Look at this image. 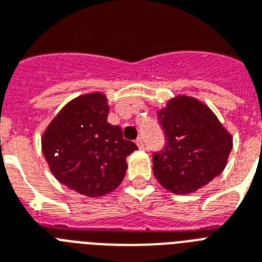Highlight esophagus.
I'll return each mask as SVG.
<instances>
[{"mask_svg":"<svg viewBox=\"0 0 262 262\" xmlns=\"http://www.w3.org/2000/svg\"><path fill=\"white\" fill-rule=\"evenodd\" d=\"M137 144H138V147L141 148V150H143V148H144V143H143V141H142V138H138V139H137Z\"/></svg>","mask_w":262,"mask_h":262,"instance_id":"1","label":"esophagus"}]
</instances>
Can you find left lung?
I'll list each match as a JSON object with an SVG mask.
<instances>
[{
	"label": "left lung",
	"instance_id": "1",
	"mask_svg": "<svg viewBox=\"0 0 262 262\" xmlns=\"http://www.w3.org/2000/svg\"><path fill=\"white\" fill-rule=\"evenodd\" d=\"M165 146L152 154L158 183L173 193H192L225 169L233 142L210 108L180 96L158 111Z\"/></svg>",
	"mask_w": 262,
	"mask_h": 262
}]
</instances>
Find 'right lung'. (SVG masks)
Listing matches in <instances>:
<instances>
[{
  "label": "right lung",
  "instance_id": "add662e5",
  "mask_svg": "<svg viewBox=\"0 0 262 262\" xmlns=\"http://www.w3.org/2000/svg\"><path fill=\"white\" fill-rule=\"evenodd\" d=\"M105 96L92 93L69 102L46 129L41 147L56 180L85 196L112 192L125 176V158L138 146L108 123Z\"/></svg>",
  "mask_w": 262,
  "mask_h": 262
}]
</instances>
